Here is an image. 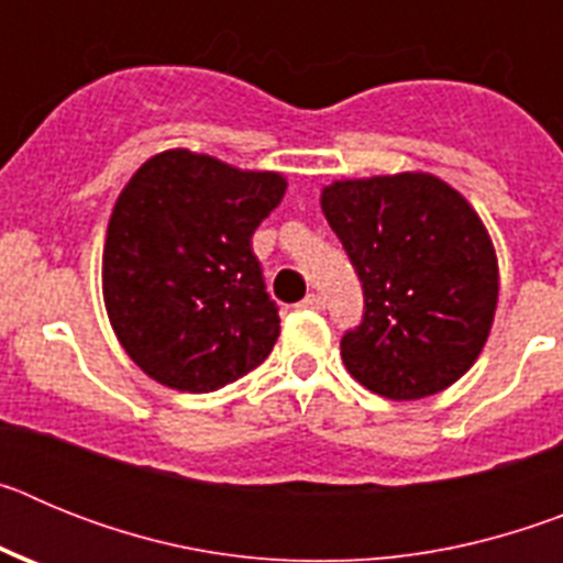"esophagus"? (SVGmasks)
Here are the masks:
<instances>
[{
	"instance_id": "1",
	"label": "esophagus",
	"mask_w": 563,
	"mask_h": 563,
	"mask_svg": "<svg viewBox=\"0 0 563 563\" xmlns=\"http://www.w3.org/2000/svg\"><path fill=\"white\" fill-rule=\"evenodd\" d=\"M301 307H305V310H324V298L318 296V292H307Z\"/></svg>"
}]
</instances>
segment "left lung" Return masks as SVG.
<instances>
[{"instance_id": "1", "label": "left lung", "mask_w": 563, "mask_h": 563, "mask_svg": "<svg viewBox=\"0 0 563 563\" xmlns=\"http://www.w3.org/2000/svg\"><path fill=\"white\" fill-rule=\"evenodd\" d=\"M321 208L363 287V318L341 338L350 375L389 400L460 380L494 324L499 267L462 194L431 174L332 183Z\"/></svg>"}]
</instances>
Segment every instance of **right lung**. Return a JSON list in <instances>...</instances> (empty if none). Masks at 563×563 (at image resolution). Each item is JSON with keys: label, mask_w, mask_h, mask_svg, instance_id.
I'll return each mask as SVG.
<instances>
[{"label": "right lung", "mask_w": 563, "mask_h": 563, "mask_svg": "<svg viewBox=\"0 0 563 563\" xmlns=\"http://www.w3.org/2000/svg\"><path fill=\"white\" fill-rule=\"evenodd\" d=\"M285 177L239 172L186 148L143 163L114 202L103 245L112 330L168 389H222L278 338V307L251 247Z\"/></svg>", "instance_id": "right-lung-1"}]
</instances>
